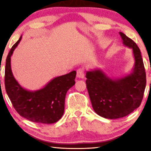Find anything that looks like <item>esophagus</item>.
<instances>
[{
  "label": "esophagus",
  "mask_w": 151,
  "mask_h": 151,
  "mask_svg": "<svg viewBox=\"0 0 151 151\" xmlns=\"http://www.w3.org/2000/svg\"><path fill=\"white\" fill-rule=\"evenodd\" d=\"M77 77L80 78L84 77V69L83 68H79L77 69Z\"/></svg>",
  "instance_id": "obj_1"
}]
</instances>
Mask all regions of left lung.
<instances>
[{"mask_svg":"<svg viewBox=\"0 0 151 151\" xmlns=\"http://www.w3.org/2000/svg\"><path fill=\"white\" fill-rule=\"evenodd\" d=\"M123 43L133 49L135 60L133 73L113 80L102 71L86 72V88L97 114L108 119L127 116L141 104L146 84V71L139 47L134 41L119 32Z\"/></svg>","mask_w":151,"mask_h":151,"instance_id":"left-lung-1","label":"left lung"}]
</instances>
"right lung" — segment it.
Segmentation results:
<instances>
[{
	"label": "right lung",
	"instance_id": "add662e5",
	"mask_svg": "<svg viewBox=\"0 0 151 151\" xmlns=\"http://www.w3.org/2000/svg\"><path fill=\"white\" fill-rule=\"evenodd\" d=\"M21 40L14 44L6 59L5 86L6 92L18 114L33 122L53 124L61 118L65 110L67 91L75 84L76 71L59 76L42 89L32 92L22 88L14 79L11 70V55Z\"/></svg>",
	"mask_w": 151,
	"mask_h": 151
}]
</instances>
